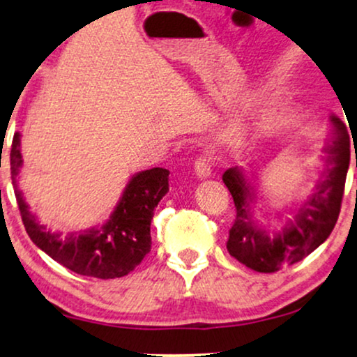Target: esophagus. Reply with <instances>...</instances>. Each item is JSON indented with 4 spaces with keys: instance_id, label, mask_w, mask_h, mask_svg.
Returning a JSON list of instances; mask_svg holds the SVG:
<instances>
[{
    "instance_id": "1",
    "label": "esophagus",
    "mask_w": 357,
    "mask_h": 357,
    "mask_svg": "<svg viewBox=\"0 0 357 357\" xmlns=\"http://www.w3.org/2000/svg\"><path fill=\"white\" fill-rule=\"evenodd\" d=\"M195 174L199 178H208L212 175V163L207 157L197 158L195 162Z\"/></svg>"
}]
</instances>
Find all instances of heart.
<instances>
[{
  "label": "heart",
  "mask_w": 357,
  "mask_h": 357,
  "mask_svg": "<svg viewBox=\"0 0 357 357\" xmlns=\"http://www.w3.org/2000/svg\"><path fill=\"white\" fill-rule=\"evenodd\" d=\"M241 130H242V120L234 121L232 125H229L227 128L222 130L219 135L215 137L217 144H229L234 137H237L238 133H241Z\"/></svg>",
  "instance_id": "obj_1"
}]
</instances>
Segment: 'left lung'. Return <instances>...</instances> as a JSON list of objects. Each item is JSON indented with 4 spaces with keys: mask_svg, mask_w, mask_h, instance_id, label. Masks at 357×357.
Segmentation results:
<instances>
[{
    "mask_svg": "<svg viewBox=\"0 0 357 357\" xmlns=\"http://www.w3.org/2000/svg\"><path fill=\"white\" fill-rule=\"evenodd\" d=\"M333 135L324 146L326 170L317 180L316 190L304 200L299 211L280 230H267L252 219L250 204L254 190L241 167L224 172L222 180L232 194L237 215L229 230L227 250L232 257L257 272H278L303 261L333 232L339 212L347 169H349V133L341 119L331 115ZM357 167V160H356Z\"/></svg>",
    "mask_w": 357,
    "mask_h": 357,
    "instance_id": "obj_1",
    "label": "left lung"
}]
</instances>
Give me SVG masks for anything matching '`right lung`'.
<instances>
[{
  "instance_id": "right-lung-1",
  "label": "right lung",
  "mask_w": 357,
  "mask_h": 357,
  "mask_svg": "<svg viewBox=\"0 0 357 357\" xmlns=\"http://www.w3.org/2000/svg\"><path fill=\"white\" fill-rule=\"evenodd\" d=\"M10 162L11 180L24 229L35 245L53 261L79 275L115 279L132 272L150 252V224L153 211L169 192L170 172L167 169L155 167L133 175L110 219L103 225L61 236L36 220L24 202L23 192L18 188L20 169L23 167L20 132L13 137Z\"/></svg>"
}]
</instances>
